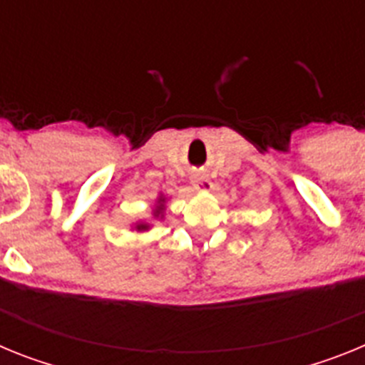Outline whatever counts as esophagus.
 <instances>
[{
  "label": "esophagus",
  "instance_id": "34e87169",
  "mask_svg": "<svg viewBox=\"0 0 365 365\" xmlns=\"http://www.w3.org/2000/svg\"><path fill=\"white\" fill-rule=\"evenodd\" d=\"M192 182L197 190H210L212 188L210 179H208V175H206V173H202V172L195 173V175L192 177Z\"/></svg>",
  "mask_w": 365,
  "mask_h": 365
}]
</instances>
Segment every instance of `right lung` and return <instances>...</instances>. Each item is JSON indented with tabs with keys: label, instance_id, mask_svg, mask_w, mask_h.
Wrapping results in <instances>:
<instances>
[{
	"label": "right lung",
	"instance_id": "obj_1",
	"mask_svg": "<svg viewBox=\"0 0 365 365\" xmlns=\"http://www.w3.org/2000/svg\"><path fill=\"white\" fill-rule=\"evenodd\" d=\"M138 228H146V227H144V225H140V227H138Z\"/></svg>",
	"mask_w": 365,
	"mask_h": 365
}]
</instances>
